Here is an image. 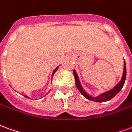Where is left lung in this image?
<instances>
[{
	"instance_id": "obj_1",
	"label": "left lung",
	"mask_w": 132,
	"mask_h": 132,
	"mask_svg": "<svg viewBox=\"0 0 132 132\" xmlns=\"http://www.w3.org/2000/svg\"><path fill=\"white\" fill-rule=\"evenodd\" d=\"M73 75H74V77H75V81H76V86L77 88L79 89V91L80 92V93L85 98H86L88 100L90 101H95V102H104V101H109L110 99L114 97L119 92H120V90L122 88L124 84V82H125V80H126V75H127V68H126V63H125V61H124V72H123V76H122V79L121 80V81L114 88H112L111 90L109 91V92H106L104 94H103L102 95H101L100 96H98L96 98H94V97H92L90 96L89 95H88L86 93L84 89L82 88L80 84V82H79V78H78V76L76 74V71L73 70Z\"/></svg>"
}]
</instances>
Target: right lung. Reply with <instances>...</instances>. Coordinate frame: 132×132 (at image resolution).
<instances>
[{"label": "right lung", "mask_w": 132, "mask_h": 132, "mask_svg": "<svg viewBox=\"0 0 132 132\" xmlns=\"http://www.w3.org/2000/svg\"><path fill=\"white\" fill-rule=\"evenodd\" d=\"M56 71H57V68H56V69H55V71H53V73H54L56 72Z\"/></svg>", "instance_id": "right-lung-1"}]
</instances>
